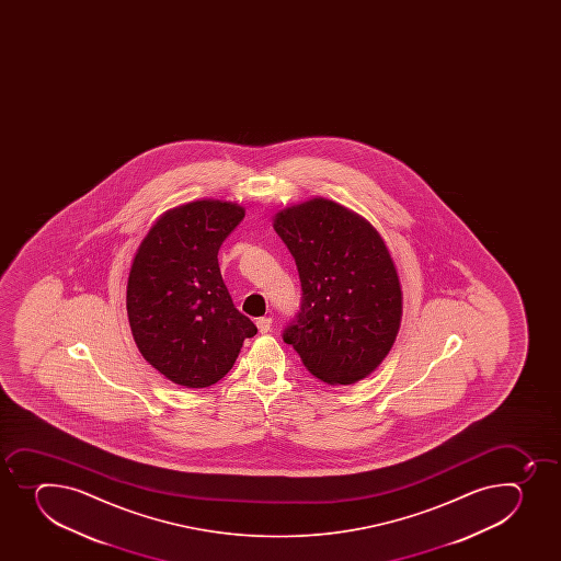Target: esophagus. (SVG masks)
I'll use <instances>...</instances> for the list:
<instances>
[{"label": "esophagus", "instance_id": "34e87169", "mask_svg": "<svg viewBox=\"0 0 561 561\" xmlns=\"http://www.w3.org/2000/svg\"><path fill=\"white\" fill-rule=\"evenodd\" d=\"M255 325L260 329L261 334L271 333L272 320L271 318H257Z\"/></svg>", "mask_w": 561, "mask_h": 561}]
</instances>
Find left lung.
I'll return each instance as SVG.
<instances>
[{"mask_svg":"<svg viewBox=\"0 0 561 561\" xmlns=\"http://www.w3.org/2000/svg\"><path fill=\"white\" fill-rule=\"evenodd\" d=\"M274 230L295 257L304 293L285 342L323 382L347 386L371 375L402 318L399 274L380 233L323 197L277 211Z\"/></svg>","mask_w":561,"mask_h":561,"instance_id":"8db88e82","label":"left lung"}]
</instances>
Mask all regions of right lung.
Returning <instances> with one entry per match:
<instances>
[{"label": "right lung", "mask_w": 561, "mask_h": 561, "mask_svg": "<svg viewBox=\"0 0 561 561\" xmlns=\"http://www.w3.org/2000/svg\"><path fill=\"white\" fill-rule=\"evenodd\" d=\"M244 208L203 199L164 211L129 268L126 309L140 355L184 388H208L257 328L233 307L217 252Z\"/></svg>", "instance_id": "1"}]
</instances>
